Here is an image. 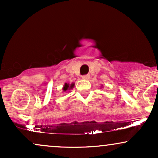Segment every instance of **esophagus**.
<instances>
[{
    "label": "esophagus",
    "instance_id": "34e87169",
    "mask_svg": "<svg viewBox=\"0 0 158 158\" xmlns=\"http://www.w3.org/2000/svg\"><path fill=\"white\" fill-rule=\"evenodd\" d=\"M83 79H85V80H87V79H88L90 78V75H84L81 77Z\"/></svg>",
    "mask_w": 158,
    "mask_h": 158
}]
</instances>
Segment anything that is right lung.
I'll return each instance as SVG.
<instances>
[{
    "mask_svg": "<svg viewBox=\"0 0 158 158\" xmlns=\"http://www.w3.org/2000/svg\"><path fill=\"white\" fill-rule=\"evenodd\" d=\"M74 87V83H72V84H68V83H65L64 87H63L62 90L64 92L68 91L69 90H71L72 88H73Z\"/></svg>",
    "mask_w": 158,
    "mask_h": 158,
    "instance_id": "obj_1",
    "label": "right lung"
}]
</instances>
